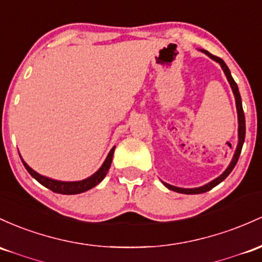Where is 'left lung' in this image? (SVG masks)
<instances>
[{
	"mask_svg": "<svg viewBox=\"0 0 262 262\" xmlns=\"http://www.w3.org/2000/svg\"><path fill=\"white\" fill-rule=\"evenodd\" d=\"M204 52L205 54H208L210 58L214 59V61L219 62L221 68H223L224 73H225L226 78H228L230 85H231L232 88V92H234V96H235V100H236V108H237V117H238V144H237V148H236V151H235L234 154V158H232V162L230 163V165L228 166V169H226L225 171H224L223 174L220 175L219 178H216L215 180H212L209 184H206V185L204 186H200V188H195V189H183V188H177V186H173L170 185V184H166V183H163L164 185L166 186L168 189H170V190L173 191H177V192H182V194H201V192H205V191H209L211 190L214 186H216L217 184H220L223 182L224 179H225L228 175L231 173L232 169L235 168V165H236L237 160H238V157H240V153H241V149H243V144H244V140H245V114H244V111H243V104H241V97H240V93H238V88H237V84L235 83L234 78L231 77V73H230L228 66L225 64V62L223 61V59L219 58V57L216 56H212L211 53H209L208 51L205 50H201Z\"/></svg>",
	"mask_w": 262,
	"mask_h": 262,
	"instance_id": "1",
	"label": "left lung"
}]
</instances>
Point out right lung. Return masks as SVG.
<instances>
[{
    "label": "right lung",
    "mask_w": 262,
    "mask_h": 262,
    "mask_svg": "<svg viewBox=\"0 0 262 262\" xmlns=\"http://www.w3.org/2000/svg\"><path fill=\"white\" fill-rule=\"evenodd\" d=\"M114 149H116V146H113V148H112V150L109 151L107 159H105V162L103 163V165L100 166V169L97 171V173H94L92 177L87 178V179L80 180V182H58V180H53V179H50V178L42 177V175L36 173L33 169H31L30 166H28L27 164L24 162V159H21V160H22V163H24L25 168L27 169L28 173L32 175L37 182L41 183L43 186H46V188H48L53 192L72 195V194H79V192L87 191V190H89V189H92L93 186H96L97 184H99L103 179H104V177L108 173L109 168H111L112 159H113Z\"/></svg>",
    "instance_id": "1"
}]
</instances>
